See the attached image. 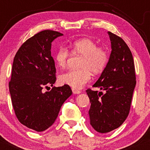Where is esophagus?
<instances>
[{"mask_svg":"<svg viewBox=\"0 0 150 150\" xmlns=\"http://www.w3.org/2000/svg\"><path fill=\"white\" fill-rule=\"evenodd\" d=\"M72 91H73V94H80V93H81L80 91L77 90V89H76L72 88Z\"/></svg>","mask_w":150,"mask_h":150,"instance_id":"obj_1","label":"esophagus"}]
</instances>
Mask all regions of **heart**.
Listing matches in <instances>:
<instances>
[{"label":"heart","mask_w":150,"mask_h":150,"mask_svg":"<svg viewBox=\"0 0 150 150\" xmlns=\"http://www.w3.org/2000/svg\"><path fill=\"white\" fill-rule=\"evenodd\" d=\"M71 51L74 54L82 56L79 65L80 69L70 70L61 74L59 76V82L73 89H79L90 81L91 73L97 75L104 70L108 60V54L104 46H98L97 43L89 38L75 41L71 45ZM69 56V51L66 48L61 47L55 53L54 59L60 68H64Z\"/></svg>","instance_id":"obj_1"}]
</instances>
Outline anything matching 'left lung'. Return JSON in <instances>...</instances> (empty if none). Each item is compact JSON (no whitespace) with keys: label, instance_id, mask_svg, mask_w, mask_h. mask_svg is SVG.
I'll return each mask as SVG.
<instances>
[{"label":"left lung","instance_id":"obj_1","mask_svg":"<svg viewBox=\"0 0 150 150\" xmlns=\"http://www.w3.org/2000/svg\"><path fill=\"white\" fill-rule=\"evenodd\" d=\"M111 43L109 60L100 77L93 85L101 90H86L91 103L90 124L106 133L123 124L130 112L136 85L135 65L130 49L122 38L108 32Z\"/></svg>","mask_w":150,"mask_h":150}]
</instances>
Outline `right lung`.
Instances as JSON below:
<instances>
[{
  "mask_svg": "<svg viewBox=\"0 0 150 150\" xmlns=\"http://www.w3.org/2000/svg\"><path fill=\"white\" fill-rule=\"evenodd\" d=\"M62 35L49 30L36 34L22 44L13 60L9 90L15 115L22 124L37 132L53 125L73 93L67 85L42 91L56 82L51 42Z\"/></svg>",
  "mask_w": 150,
  "mask_h": 150,
  "instance_id": "right-lung-1",
  "label": "right lung"
}]
</instances>
